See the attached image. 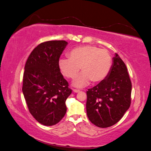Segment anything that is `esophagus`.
Returning <instances> with one entry per match:
<instances>
[{
	"instance_id": "34e87169",
	"label": "esophagus",
	"mask_w": 151,
	"mask_h": 151,
	"mask_svg": "<svg viewBox=\"0 0 151 151\" xmlns=\"http://www.w3.org/2000/svg\"><path fill=\"white\" fill-rule=\"evenodd\" d=\"M73 92H75V93H78V92H80V90H78V89H73Z\"/></svg>"
}]
</instances>
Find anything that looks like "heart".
<instances>
[{"label":"heart","mask_w":151,"mask_h":151,"mask_svg":"<svg viewBox=\"0 0 151 151\" xmlns=\"http://www.w3.org/2000/svg\"><path fill=\"white\" fill-rule=\"evenodd\" d=\"M68 56L59 59V70L64 76L73 79L81 67L83 72L73 82L78 88L85 87L91 81L96 83L105 80L113 65V59L109 52L93 45L76 47L69 52Z\"/></svg>","instance_id":"heart-1"}]
</instances>
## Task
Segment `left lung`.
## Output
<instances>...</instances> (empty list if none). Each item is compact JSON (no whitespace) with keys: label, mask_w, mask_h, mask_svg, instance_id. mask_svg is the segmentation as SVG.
Segmentation results:
<instances>
[{"label":"left lung","mask_w":151,"mask_h":151,"mask_svg":"<svg viewBox=\"0 0 151 151\" xmlns=\"http://www.w3.org/2000/svg\"><path fill=\"white\" fill-rule=\"evenodd\" d=\"M132 82L127 68L115 54L107 78L87 91L86 109L89 120L100 128L118 123L131 104Z\"/></svg>","instance_id":"8db88e82"}]
</instances>
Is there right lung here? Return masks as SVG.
Returning <instances> with one entry per match:
<instances>
[{
  "instance_id": "1",
  "label": "right lung",
  "mask_w": 151,
  "mask_h": 151,
  "mask_svg": "<svg viewBox=\"0 0 151 151\" xmlns=\"http://www.w3.org/2000/svg\"><path fill=\"white\" fill-rule=\"evenodd\" d=\"M68 42L41 43L29 55L24 66L23 93L29 113L45 126L59 123L66 113V100L71 93L59 68V60Z\"/></svg>"
}]
</instances>
